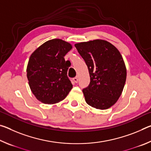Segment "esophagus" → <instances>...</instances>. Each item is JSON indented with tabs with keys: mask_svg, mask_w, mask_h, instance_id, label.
I'll list each match as a JSON object with an SVG mask.
<instances>
[{
	"mask_svg": "<svg viewBox=\"0 0 151 151\" xmlns=\"http://www.w3.org/2000/svg\"><path fill=\"white\" fill-rule=\"evenodd\" d=\"M73 81H74V82H75V83H78V76H76V77L74 78H73Z\"/></svg>",
	"mask_w": 151,
	"mask_h": 151,
	"instance_id": "esophagus-1",
	"label": "esophagus"
}]
</instances>
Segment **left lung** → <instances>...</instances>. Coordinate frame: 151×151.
Masks as SVG:
<instances>
[{
  "mask_svg": "<svg viewBox=\"0 0 151 151\" xmlns=\"http://www.w3.org/2000/svg\"><path fill=\"white\" fill-rule=\"evenodd\" d=\"M87 65L90 84L83 93L88 105L105 110L116 103L127 78L122 55L111 43L96 39L75 45Z\"/></svg>",
  "mask_w": 151,
  "mask_h": 151,
  "instance_id": "obj_1",
  "label": "left lung"
}]
</instances>
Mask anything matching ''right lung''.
<instances>
[{
  "mask_svg": "<svg viewBox=\"0 0 151 151\" xmlns=\"http://www.w3.org/2000/svg\"><path fill=\"white\" fill-rule=\"evenodd\" d=\"M72 48L69 42L55 39L43 43L30 55L27 68L29 85L42 103H59L72 89L67 76L70 63L64 58Z\"/></svg>",
  "mask_w": 151,
  "mask_h": 151,
  "instance_id": "obj_1",
  "label": "right lung"
}]
</instances>
